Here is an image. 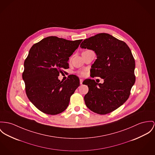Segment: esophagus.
<instances>
[{
  "label": "esophagus",
  "instance_id": "esophagus-1",
  "mask_svg": "<svg viewBox=\"0 0 155 155\" xmlns=\"http://www.w3.org/2000/svg\"><path fill=\"white\" fill-rule=\"evenodd\" d=\"M80 84H83V79H80Z\"/></svg>",
  "mask_w": 155,
  "mask_h": 155
}]
</instances>
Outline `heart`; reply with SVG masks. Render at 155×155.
I'll use <instances>...</instances> for the list:
<instances>
[{"mask_svg":"<svg viewBox=\"0 0 155 155\" xmlns=\"http://www.w3.org/2000/svg\"><path fill=\"white\" fill-rule=\"evenodd\" d=\"M78 73L81 75H85V72L84 71H80L78 72Z\"/></svg>","mask_w":155,"mask_h":155,"instance_id":"heart-1","label":"heart"}]
</instances>
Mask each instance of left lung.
Segmentation results:
<instances>
[{"label":"left lung","mask_w":155,"mask_h":155,"mask_svg":"<svg viewBox=\"0 0 155 155\" xmlns=\"http://www.w3.org/2000/svg\"><path fill=\"white\" fill-rule=\"evenodd\" d=\"M80 47L94 51L97 60L90 76L104 80L103 84L91 79L84 81L88 87L85 103L95 113H110L126 101L135 83V61L131 50L124 42L106 33L85 39Z\"/></svg>","instance_id":"8db88e82"}]
</instances>
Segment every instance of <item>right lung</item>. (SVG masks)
Masks as SVG:
<instances>
[{
    "label": "right lung",
    "mask_w": 155,
    "mask_h": 155,
    "mask_svg": "<svg viewBox=\"0 0 155 155\" xmlns=\"http://www.w3.org/2000/svg\"><path fill=\"white\" fill-rule=\"evenodd\" d=\"M83 40L69 41L48 36L35 44L24 62L22 78L26 94L41 111L56 115L64 111L80 85V79L70 75L65 81L58 77L69 68V57Z\"/></svg>",
    "instance_id": "obj_1"
}]
</instances>
